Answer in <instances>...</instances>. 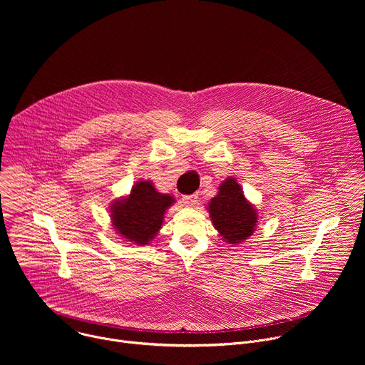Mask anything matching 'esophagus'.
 Segmentation results:
<instances>
[{
  "label": "esophagus",
  "instance_id": "34e87169",
  "mask_svg": "<svg viewBox=\"0 0 365 365\" xmlns=\"http://www.w3.org/2000/svg\"><path fill=\"white\" fill-rule=\"evenodd\" d=\"M182 200H183V205H186V206H193V205H196V202H197V196H196V195H186V196L182 197Z\"/></svg>",
  "mask_w": 365,
  "mask_h": 365
}]
</instances>
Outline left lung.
<instances>
[{
	"label": "left lung",
	"instance_id": "left-lung-1",
	"mask_svg": "<svg viewBox=\"0 0 365 365\" xmlns=\"http://www.w3.org/2000/svg\"><path fill=\"white\" fill-rule=\"evenodd\" d=\"M207 211L215 230L228 244H238L247 240L255 230L257 212L234 178H228L221 183L218 195L211 199Z\"/></svg>",
	"mask_w": 365,
	"mask_h": 365
}]
</instances>
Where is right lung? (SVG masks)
I'll return each mask as SVG.
<instances>
[{
	"label": "right lung",
	"mask_w": 365,
	"mask_h": 365,
	"mask_svg": "<svg viewBox=\"0 0 365 365\" xmlns=\"http://www.w3.org/2000/svg\"><path fill=\"white\" fill-rule=\"evenodd\" d=\"M173 202V196L158 192L150 180L137 182L125 199L113 205V225L123 238L148 244L162 228L165 212Z\"/></svg>",
	"instance_id": "right-lung-1"
}]
</instances>
